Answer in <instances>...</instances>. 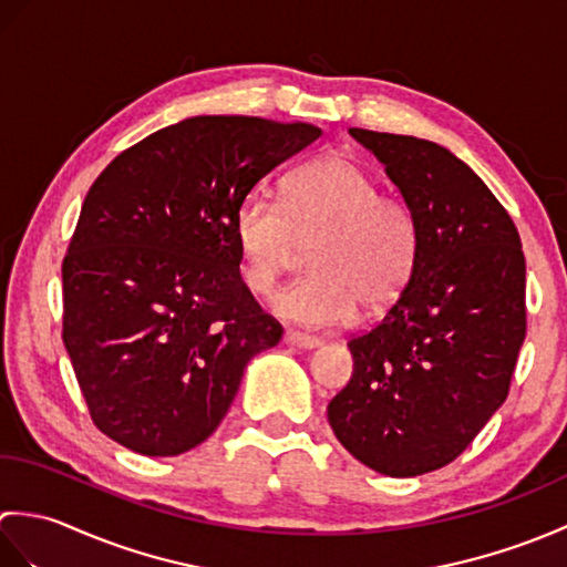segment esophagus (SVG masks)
I'll return each mask as SVG.
<instances>
[{"mask_svg": "<svg viewBox=\"0 0 567 567\" xmlns=\"http://www.w3.org/2000/svg\"><path fill=\"white\" fill-rule=\"evenodd\" d=\"M285 343L287 346H295V348H305V351H309V348H317L321 341L317 339V336L299 333V331H287L285 333Z\"/></svg>", "mask_w": 567, "mask_h": 567, "instance_id": "1", "label": "esophagus"}]
</instances>
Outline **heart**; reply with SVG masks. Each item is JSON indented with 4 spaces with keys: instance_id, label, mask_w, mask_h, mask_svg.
<instances>
[{
    "instance_id": "1",
    "label": "heart",
    "mask_w": 567,
    "mask_h": 567,
    "mask_svg": "<svg viewBox=\"0 0 567 567\" xmlns=\"http://www.w3.org/2000/svg\"><path fill=\"white\" fill-rule=\"evenodd\" d=\"M378 192L375 177L343 153L297 167L285 179L282 207L250 192L234 214L240 280L252 295H270L299 248L311 246V272L272 299L277 317L336 327L358 305L388 309L414 275L419 226L404 199Z\"/></svg>"
}]
</instances>
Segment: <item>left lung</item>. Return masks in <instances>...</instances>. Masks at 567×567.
Segmentation results:
<instances>
[{"label": "left lung", "mask_w": 567, "mask_h": 567, "mask_svg": "<svg viewBox=\"0 0 567 567\" xmlns=\"http://www.w3.org/2000/svg\"><path fill=\"white\" fill-rule=\"evenodd\" d=\"M412 207V280L348 341L353 375L329 402L343 449L390 477L449 465L509 394L526 336V260L507 209L433 141L348 128Z\"/></svg>", "instance_id": "left-lung-1"}]
</instances>
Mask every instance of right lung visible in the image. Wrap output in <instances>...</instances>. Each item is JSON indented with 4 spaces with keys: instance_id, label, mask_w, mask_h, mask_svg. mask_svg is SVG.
<instances>
[{
    "instance_id": "add662e5",
    "label": "right lung",
    "mask_w": 567,
    "mask_h": 567,
    "mask_svg": "<svg viewBox=\"0 0 567 567\" xmlns=\"http://www.w3.org/2000/svg\"><path fill=\"white\" fill-rule=\"evenodd\" d=\"M311 124L192 116L104 167L63 260V341L94 426L179 455L221 424L252 355L282 327L240 280L234 214Z\"/></svg>"
}]
</instances>
